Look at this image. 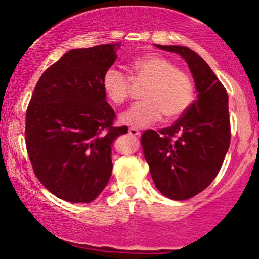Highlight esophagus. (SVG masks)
<instances>
[{
	"label": "esophagus",
	"instance_id": "34e87169",
	"mask_svg": "<svg viewBox=\"0 0 259 259\" xmlns=\"http://www.w3.org/2000/svg\"><path fill=\"white\" fill-rule=\"evenodd\" d=\"M129 134L132 136H140V132L136 127H129Z\"/></svg>",
	"mask_w": 259,
	"mask_h": 259
}]
</instances>
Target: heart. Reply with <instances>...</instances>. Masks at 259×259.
<instances>
[{
	"instance_id": "1",
	"label": "heart",
	"mask_w": 259,
	"mask_h": 259,
	"mask_svg": "<svg viewBox=\"0 0 259 259\" xmlns=\"http://www.w3.org/2000/svg\"><path fill=\"white\" fill-rule=\"evenodd\" d=\"M130 78L115 68H108L102 76V88L114 105H123L132 96L133 84H145L140 102L134 103L120 115L121 123L144 127L156 123L164 114L168 119L185 113L195 97L194 82L185 70L159 55H145L130 63Z\"/></svg>"
}]
</instances>
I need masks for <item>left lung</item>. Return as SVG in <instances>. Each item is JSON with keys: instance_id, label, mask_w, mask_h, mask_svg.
<instances>
[{"instance_id": "1", "label": "left lung", "mask_w": 259, "mask_h": 259, "mask_svg": "<svg viewBox=\"0 0 259 259\" xmlns=\"http://www.w3.org/2000/svg\"><path fill=\"white\" fill-rule=\"evenodd\" d=\"M159 49L179 53L194 76L197 100L171 126L141 136L154 185L165 197L184 201L210 185L230 146L228 94L204 59L185 46Z\"/></svg>"}]
</instances>
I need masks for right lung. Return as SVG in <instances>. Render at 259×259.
<instances>
[{
  "mask_svg": "<svg viewBox=\"0 0 259 259\" xmlns=\"http://www.w3.org/2000/svg\"><path fill=\"white\" fill-rule=\"evenodd\" d=\"M120 42L64 53L38 79L26 108L25 145L32 170L51 194L90 203L112 174L111 146L127 126H114L102 76Z\"/></svg>",
  "mask_w": 259,
  "mask_h": 259,
  "instance_id": "add662e5",
  "label": "right lung"
}]
</instances>
